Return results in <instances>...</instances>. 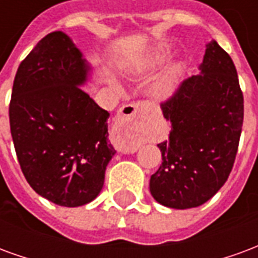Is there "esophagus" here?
<instances>
[{"mask_svg": "<svg viewBox=\"0 0 258 258\" xmlns=\"http://www.w3.org/2000/svg\"><path fill=\"white\" fill-rule=\"evenodd\" d=\"M149 110L151 107L146 102H135L121 109L114 130H113V140L120 148V151L127 153V152H135L138 149V144L135 141L130 140L125 144H120V141L127 134L131 135L140 131L142 120L149 114Z\"/></svg>", "mask_w": 258, "mask_h": 258, "instance_id": "34e87169", "label": "esophagus"}]
</instances>
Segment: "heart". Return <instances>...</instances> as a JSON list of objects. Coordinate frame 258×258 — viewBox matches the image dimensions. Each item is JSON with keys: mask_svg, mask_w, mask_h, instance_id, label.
Returning <instances> with one entry per match:
<instances>
[{"mask_svg": "<svg viewBox=\"0 0 258 258\" xmlns=\"http://www.w3.org/2000/svg\"><path fill=\"white\" fill-rule=\"evenodd\" d=\"M170 48L166 45L153 49L151 52L142 56L140 60H137L134 63H125V68L131 69V70H149V69H155L159 64H162L166 59L170 56ZM179 77H181V66L179 64H174L170 69H167L164 73L160 76V79L157 80L153 84L152 88V94L153 96L159 99V101H167L174 95V92L177 90L179 83Z\"/></svg>", "mask_w": 258, "mask_h": 258, "instance_id": "heart-1", "label": "heart"}]
</instances>
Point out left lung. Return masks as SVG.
<instances>
[{"label":"left lung","instance_id":"obj_1","mask_svg":"<svg viewBox=\"0 0 258 258\" xmlns=\"http://www.w3.org/2000/svg\"><path fill=\"white\" fill-rule=\"evenodd\" d=\"M162 110L171 131L157 145L163 162L151 177L149 190L170 209L198 207L229 177L243 124L238 73L216 40L206 44L199 74L185 80Z\"/></svg>","mask_w":258,"mask_h":258}]
</instances>
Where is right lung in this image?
I'll use <instances>...</instances> for the list:
<instances>
[{
    "mask_svg": "<svg viewBox=\"0 0 258 258\" xmlns=\"http://www.w3.org/2000/svg\"><path fill=\"white\" fill-rule=\"evenodd\" d=\"M91 72L73 40L53 31L20 63L12 88L9 123L20 168L37 194L64 207L95 199L116 153L110 114L81 90Z\"/></svg>",
    "mask_w": 258,
    "mask_h": 258,
    "instance_id": "1",
    "label": "right lung"
}]
</instances>
